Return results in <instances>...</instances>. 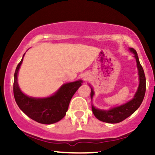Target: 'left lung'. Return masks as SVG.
<instances>
[{"instance_id":"left-lung-1","label":"left lung","mask_w":155,"mask_h":155,"mask_svg":"<svg viewBox=\"0 0 155 155\" xmlns=\"http://www.w3.org/2000/svg\"><path fill=\"white\" fill-rule=\"evenodd\" d=\"M130 51H132L134 54V58L136 60L137 68L138 70V75H139V86L138 90L135 94L134 97L129 102L126 103L122 106H117L112 108L110 110H101L97 109L92 106V110L96 118L102 122H107V123H118L125 120L126 118L133 114L135 111L139 108L142 101L145 95L146 92V77L143 69L140 65L139 60H138V54L136 51L133 48H130ZM94 95V91L91 88V93L90 97L91 99Z\"/></svg>"}]
</instances>
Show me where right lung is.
<instances>
[{
	"label": "right lung",
	"mask_w": 155,
	"mask_h": 155,
	"mask_svg": "<svg viewBox=\"0 0 155 155\" xmlns=\"http://www.w3.org/2000/svg\"><path fill=\"white\" fill-rule=\"evenodd\" d=\"M22 60L23 58L17 65L14 78V96L19 108L27 116L39 123L49 124L61 120L65 116L73 95L81 86L82 81L64 84L50 97L44 98L28 97L22 93L17 82V74Z\"/></svg>",
	"instance_id": "obj_1"
}]
</instances>
